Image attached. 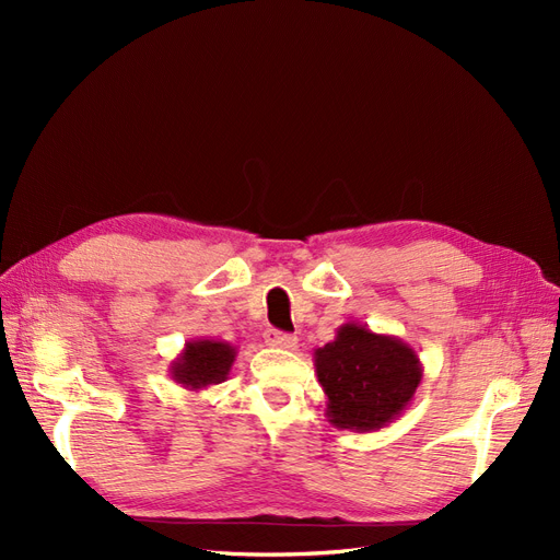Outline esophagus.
Returning <instances> with one entry per match:
<instances>
[{
  "label": "esophagus",
  "mask_w": 560,
  "mask_h": 560,
  "mask_svg": "<svg viewBox=\"0 0 560 560\" xmlns=\"http://www.w3.org/2000/svg\"><path fill=\"white\" fill-rule=\"evenodd\" d=\"M266 343L273 346V348H282V350H294L296 348V341L299 338L294 334H284V331H278V329H268L264 334Z\"/></svg>",
  "instance_id": "esophagus-1"
}]
</instances>
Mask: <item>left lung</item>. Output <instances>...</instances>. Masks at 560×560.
<instances>
[{"mask_svg":"<svg viewBox=\"0 0 560 560\" xmlns=\"http://www.w3.org/2000/svg\"><path fill=\"white\" fill-rule=\"evenodd\" d=\"M327 395V420L338 430L376 432L397 420L422 381L416 350L401 338L346 322L331 343L313 352Z\"/></svg>","mask_w":560,"mask_h":560,"instance_id":"obj_1","label":"left lung"}]
</instances>
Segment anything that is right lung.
<instances>
[{
    "instance_id": "1",
    "label": "right lung",
    "mask_w": 560,
    "mask_h": 560,
    "mask_svg": "<svg viewBox=\"0 0 560 560\" xmlns=\"http://www.w3.org/2000/svg\"><path fill=\"white\" fill-rule=\"evenodd\" d=\"M235 354H238V348L226 341L194 338V341L184 343V350L167 366V374L177 385L191 389V393H200V389L229 378Z\"/></svg>"
}]
</instances>
